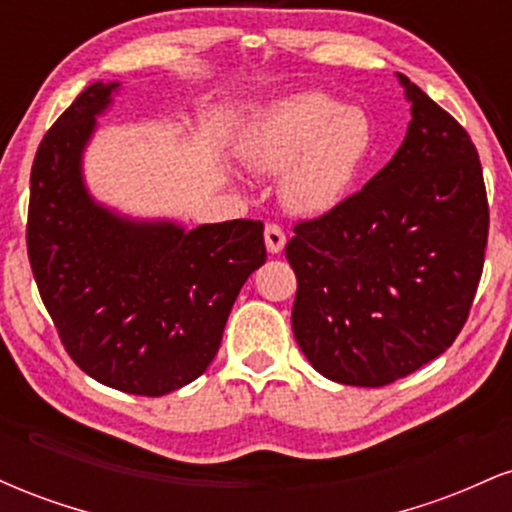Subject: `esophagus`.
Listing matches in <instances>:
<instances>
[{"label":"esophagus","instance_id":"1","mask_svg":"<svg viewBox=\"0 0 512 512\" xmlns=\"http://www.w3.org/2000/svg\"><path fill=\"white\" fill-rule=\"evenodd\" d=\"M264 243H267V250L272 252V255H279V252L284 250L286 236L284 231H281L279 223H267V226H264Z\"/></svg>","mask_w":512,"mask_h":512}]
</instances>
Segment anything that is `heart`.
I'll return each instance as SVG.
<instances>
[{
    "instance_id": "obj_1",
    "label": "heart",
    "mask_w": 512,
    "mask_h": 512,
    "mask_svg": "<svg viewBox=\"0 0 512 512\" xmlns=\"http://www.w3.org/2000/svg\"><path fill=\"white\" fill-rule=\"evenodd\" d=\"M370 146L373 127L363 110L325 93H301L260 117L245 151L260 173H281L286 207L320 216L349 195Z\"/></svg>"
}]
</instances>
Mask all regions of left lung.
<instances>
[{"mask_svg":"<svg viewBox=\"0 0 512 512\" xmlns=\"http://www.w3.org/2000/svg\"><path fill=\"white\" fill-rule=\"evenodd\" d=\"M411 103L392 161L286 245L291 325L317 373L383 387L443 354L467 322L489 238L479 154L464 127L397 74Z\"/></svg>","mask_w":512,"mask_h":512,"instance_id":"8db88e82","label":"left lung"}]
</instances>
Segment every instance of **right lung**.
<instances>
[{"label":"right lung","mask_w":512,"mask_h":512,"mask_svg":"<svg viewBox=\"0 0 512 512\" xmlns=\"http://www.w3.org/2000/svg\"><path fill=\"white\" fill-rule=\"evenodd\" d=\"M117 88L88 86L40 142L28 260L76 366L120 392L161 397L214 361L240 289L267 260L264 226L233 219L185 231L98 204L81 163Z\"/></svg>","instance_id":"add662e5"}]
</instances>
